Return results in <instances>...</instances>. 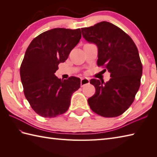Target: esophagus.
Listing matches in <instances>:
<instances>
[{
	"label": "esophagus",
	"mask_w": 157,
	"mask_h": 157,
	"mask_svg": "<svg viewBox=\"0 0 157 157\" xmlns=\"http://www.w3.org/2000/svg\"><path fill=\"white\" fill-rule=\"evenodd\" d=\"M89 82H90V80H89L88 79H87V78H82V79H81V82H80L81 86H82V87H83V86H85L86 84H89Z\"/></svg>",
	"instance_id": "34e87169"
}]
</instances>
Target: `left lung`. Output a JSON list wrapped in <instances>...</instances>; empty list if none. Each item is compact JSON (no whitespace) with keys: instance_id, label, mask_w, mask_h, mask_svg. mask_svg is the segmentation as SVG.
<instances>
[{"instance_id":"left-lung-1","label":"left lung","mask_w":157,"mask_h":157,"mask_svg":"<svg viewBox=\"0 0 157 157\" xmlns=\"http://www.w3.org/2000/svg\"><path fill=\"white\" fill-rule=\"evenodd\" d=\"M84 38L98 47V66L111 73L106 83L92 79L95 94L88 99L92 111L105 117L123 114L134 102L142 75V65L132 39L113 23L102 21L82 28Z\"/></svg>"}]
</instances>
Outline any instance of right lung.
Segmentation results:
<instances>
[{"instance_id": "add662e5", "label": "right lung", "mask_w": 157, "mask_h": 157, "mask_svg": "<svg viewBox=\"0 0 157 157\" xmlns=\"http://www.w3.org/2000/svg\"><path fill=\"white\" fill-rule=\"evenodd\" d=\"M81 37L80 29H52L35 38L26 50L20 67L23 92L33 110L43 117L65 113L73 93L80 88L79 78L61 80L55 73Z\"/></svg>"}]
</instances>
